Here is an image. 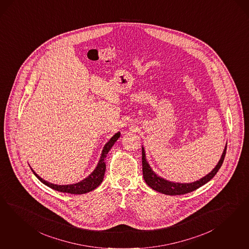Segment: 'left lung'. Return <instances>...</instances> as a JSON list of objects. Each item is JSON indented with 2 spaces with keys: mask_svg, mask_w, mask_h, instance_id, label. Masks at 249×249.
Listing matches in <instances>:
<instances>
[{
  "mask_svg": "<svg viewBox=\"0 0 249 249\" xmlns=\"http://www.w3.org/2000/svg\"><path fill=\"white\" fill-rule=\"evenodd\" d=\"M225 153H226V145L223 155L221 157V160L218 162L216 167L212 170L208 175L203 177L201 179L193 182V183H174L170 182L169 180H166L160 177L157 176L152 169L149 167V164L145 160V155H144V148L142 147V166H143V177L144 181L153 190L159 192V193L167 194V195H182L186 193H192L193 191L197 190L198 188L201 187L202 185L207 183L209 180H211L213 177L215 176L218 170L221 168L224 160H225Z\"/></svg>",
  "mask_w": 249,
  "mask_h": 249,
  "instance_id": "left-lung-1",
  "label": "left lung"
}]
</instances>
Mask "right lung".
Instances as JSON below:
<instances>
[{"instance_id": "1", "label": "right lung", "mask_w": 249, "mask_h": 249, "mask_svg": "<svg viewBox=\"0 0 249 249\" xmlns=\"http://www.w3.org/2000/svg\"><path fill=\"white\" fill-rule=\"evenodd\" d=\"M120 137V133L118 132L115 134L113 137L109 140V142L105 144L104 147V150L101 156V160L99 161L97 165L96 169L94 171L86 178L81 180L79 183L71 185H56L49 183L48 181L44 180L42 178L36 174V172L32 169L33 173L36 175V177L43 182L44 184L47 185L49 188L60 192V193H71V194H83V193H89L93 191L95 188H97L99 185L102 183L105 174V169H106V165H105V158L109 150L112 148L113 144L116 142V140Z\"/></svg>"}]
</instances>
